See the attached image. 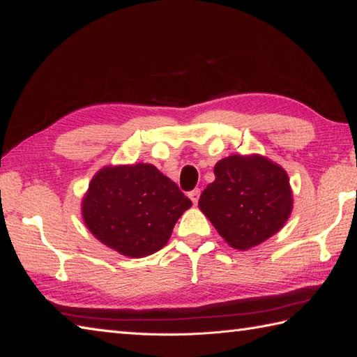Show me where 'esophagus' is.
Wrapping results in <instances>:
<instances>
[{
	"label": "esophagus",
	"mask_w": 357,
	"mask_h": 357,
	"mask_svg": "<svg viewBox=\"0 0 357 357\" xmlns=\"http://www.w3.org/2000/svg\"><path fill=\"white\" fill-rule=\"evenodd\" d=\"M199 195H201V192H199V188H195V190H192V192H188V198L192 199V202L193 204H197L198 202V199H199Z\"/></svg>",
	"instance_id": "34e87169"
}]
</instances>
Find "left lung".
I'll use <instances>...</instances> for the list:
<instances>
[{
  "instance_id": "1",
  "label": "left lung",
  "mask_w": 357,
  "mask_h": 357,
  "mask_svg": "<svg viewBox=\"0 0 357 357\" xmlns=\"http://www.w3.org/2000/svg\"><path fill=\"white\" fill-rule=\"evenodd\" d=\"M198 206L235 249H250L278 232L292 208L288 174L258 155H234L215 165V181Z\"/></svg>"
}]
</instances>
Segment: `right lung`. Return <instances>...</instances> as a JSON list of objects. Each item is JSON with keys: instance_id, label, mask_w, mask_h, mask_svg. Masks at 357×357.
Segmentation results:
<instances>
[{"instance_id": "obj_1", "label": "right lung", "mask_w": 357, "mask_h": 357, "mask_svg": "<svg viewBox=\"0 0 357 357\" xmlns=\"http://www.w3.org/2000/svg\"><path fill=\"white\" fill-rule=\"evenodd\" d=\"M192 201L155 165L107 167L91 181L82 212L97 240L122 255L141 258L169 241Z\"/></svg>"}]
</instances>
